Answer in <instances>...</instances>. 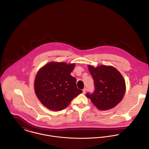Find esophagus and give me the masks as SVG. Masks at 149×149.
Listing matches in <instances>:
<instances>
[{
    "label": "esophagus",
    "mask_w": 149,
    "mask_h": 149,
    "mask_svg": "<svg viewBox=\"0 0 149 149\" xmlns=\"http://www.w3.org/2000/svg\"><path fill=\"white\" fill-rule=\"evenodd\" d=\"M86 88H84V89H83V93H85V92H86Z\"/></svg>",
    "instance_id": "esophagus-1"
}]
</instances>
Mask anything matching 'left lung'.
Returning a JSON list of instances; mask_svg holds the SVG:
<instances>
[{
    "label": "left lung",
    "instance_id": "left-lung-1",
    "mask_svg": "<svg viewBox=\"0 0 149 149\" xmlns=\"http://www.w3.org/2000/svg\"><path fill=\"white\" fill-rule=\"evenodd\" d=\"M94 80L95 91L86 97L99 109L104 111L116 106L122 100L126 91L125 81L120 73L111 66L88 65Z\"/></svg>",
    "mask_w": 149,
    "mask_h": 149
}]
</instances>
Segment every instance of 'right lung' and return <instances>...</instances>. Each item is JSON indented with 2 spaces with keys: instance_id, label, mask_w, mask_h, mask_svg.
Wrapping results in <instances>:
<instances>
[{
  "instance_id": "obj_1",
  "label": "right lung",
  "mask_w": 149,
  "mask_h": 149,
  "mask_svg": "<svg viewBox=\"0 0 149 149\" xmlns=\"http://www.w3.org/2000/svg\"><path fill=\"white\" fill-rule=\"evenodd\" d=\"M75 64L51 62L39 70L34 89L43 106L53 111H61L83 92L77 88L76 79L70 75Z\"/></svg>"
}]
</instances>
